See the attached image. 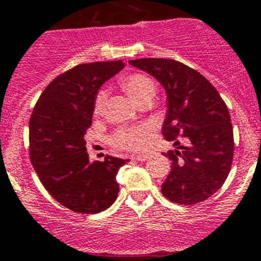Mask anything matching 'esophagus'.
Masks as SVG:
<instances>
[{"mask_svg":"<svg viewBox=\"0 0 261 261\" xmlns=\"http://www.w3.org/2000/svg\"><path fill=\"white\" fill-rule=\"evenodd\" d=\"M147 158H149V155L143 154V155H135V156H134V159L138 160V162H145Z\"/></svg>","mask_w":261,"mask_h":261,"instance_id":"1","label":"esophagus"}]
</instances>
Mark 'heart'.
<instances>
[{
    "mask_svg": "<svg viewBox=\"0 0 261 261\" xmlns=\"http://www.w3.org/2000/svg\"><path fill=\"white\" fill-rule=\"evenodd\" d=\"M120 84L123 91L128 94L136 105L141 103L145 99H151L155 94V83L150 77L141 73H133L125 75L120 80ZM107 93L101 91L97 93L93 103L94 114L98 115L103 111L106 105ZM149 138V127L147 126H135V127L120 128L114 135L112 143L120 149L138 151L144 149Z\"/></svg>",
    "mask_w": 261,
    "mask_h": 261,
    "instance_id": "b5f03b06",
    "label": "heart"
}]
</instances>
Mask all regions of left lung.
I'll return each mask as SVG.
<instances>
[{
	"label": "left lung",
	"mask_w": 261,
	"mask_h": 261,
	"mask_svg": "<svg viewBox=\"0 0 261 261\" xmlns=\"http://www.w3.org/2000/svg\"><path fill=\"white\" fill-rule=\"evenodd\" d=\"M128 63L152 75L167 93L162 131L175 147L163 152L172 160L163 194L179 204L203 202L222 187L232 164L233 131L227 106L203 75L183 63L156 58ZM178 136L186 146L180 145Z\"/></svg>",
	"instance_id": "1"
}]
</instances>
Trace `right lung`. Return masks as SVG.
I'll list each match as a JSON object with an SVG mask.
<instances>
[{
	"label": "right lung",
	"mask_w": 261,
	"mask_h": 261,
	"mask_svg": "<svg viewBox=\"0 0 261 261\" xmlns=\"http://www.w3.org/2000/svg\"><path fill=\"white\" fill-rule=\"evenodd\" d=\"M125 65L116 60L72 68L44 89L31 114V164L50 196L74 212H102L117 198L116 175L128 160L107 155L91 162L84 136L99 88Z\"/></svg>",
	"instance_id": "add662e5"
}]
</instances>
